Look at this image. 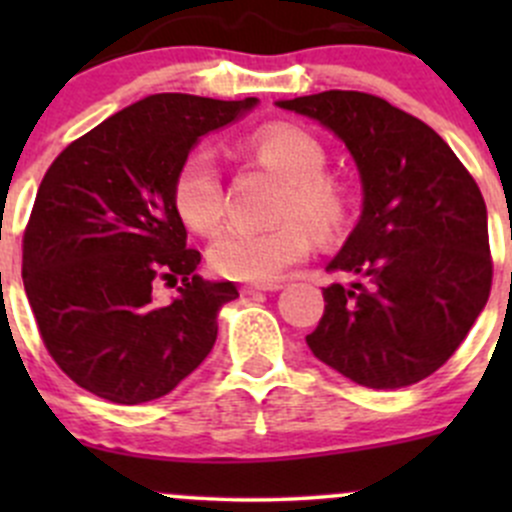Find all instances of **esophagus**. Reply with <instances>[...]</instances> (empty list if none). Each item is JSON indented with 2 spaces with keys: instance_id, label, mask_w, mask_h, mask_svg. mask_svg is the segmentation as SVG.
Listing matches in <instances>:
<instances>
[{
  "instance_id": "34e87169",
  "label": "esophagus",
  "mask_w": 512,
  "mask_h": 512,
  "mask_svg": "<svg viewBox=\"0 0 512 512\" xmlns=\"http://www.w3.org/2000/svg\"><path fill=\"white\" fill-rule=\"evenodd\" d=\"M277 289H282V285H242L240 292L245 294V297H255V294L277 292Z\"/></svg>"
}]
</instances>
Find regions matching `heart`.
I'll list each match as a JSON object with an SVG mask.
<instances>
[{
	"label": "heart",
	"mask_w": 512,
	"mask_h": 512,
	"mask_svg": "<svg viewBox=\"0 0 512 512\" xmlns=\"http://www.w3.org/2000/svg\"><path fill=\"white\" fill-rule=\"evenodd\" d=\"M245 151L287 178L275 227L227 225L208 250L210 267L227 280H275L289 265L312 252V232L332 240L349 218L344 185L327 175V148L304 128L292 123H267L250 133ZM173 205L180 220L195 232H210L225 215L223 173L215 153L198 146L183 158L173 180Z\"/></svg>",
	"instance_id": "1"
}]
</instances>
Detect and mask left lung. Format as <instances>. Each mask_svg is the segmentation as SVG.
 Wrapping results in <instances>:
<instances>
[{"mask_svg":"<svg viewBox=\"0 0 512 512\" xmlns=\"http://www.w3.org/2000/svg\"><path fill=\"white\" fill-rule=\"evenodd\" d=\"M332 128L364 185L359 225L327 272L312 354L369 389H401L461 347L493 285L488 213L478 183L448 143L411 113L364 91L280 101Z\"/></svg>","mask_w":512,"mask_h":512,"instance_id":"8db88e82","label":"left lung"}]
</instances>
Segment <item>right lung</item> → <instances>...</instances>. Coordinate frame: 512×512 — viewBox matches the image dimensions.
I'll return each mask as SVG.
<instances>
[{
  "label": "right lung",
  "instance_id": "obj_1",
  "mask_svg": "<svg viewBox=\"0 0 512 512\" xmlns=\"http://www.w3.org/2000/svg\"><path fill=\"white\" fill-rule=\"evenodd\" d=\"M255 103L148 96L49 165L24 227L22 277L46 352L81 389L143 404L210 354L237 287L195 275L200 252L185 247L173 180L200 136ZM158 281H180L179 299L153 303Z\"/></svg>",
  "mask_w": 512,
  "mask_h": 512
}]
</instances>
